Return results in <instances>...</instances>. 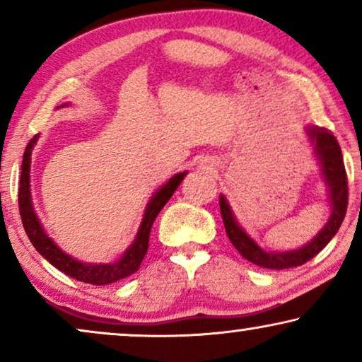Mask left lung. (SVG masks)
Masks as SVG:
<instances>
[{
  "mask_svg": "<svg viewBox=\"0 0 362 362\" xmlns=\"http://www.w3.org/2000/svg\"><path fill=\"white\" fill-rule=\"evenodd\" d=\"M311 143L315 146V153L318 156L321 175L325 177L326 186H328V197L331 202V216L326 226L316 234L315 239L296 250L288 252H267L249 237V234L242 229L239 222L235 221L229 202L224 196H219L221 216L224 221V227L227 237L235 247L237 252L252 264L262 267V269L284 270L293 269V267L303 265L305 262L313 259L316 254L328 245L336 232L339 230L343 219L348 209V176H346L343 155H341L339 143L333 133L326 128L308 127L306 128Z\"/></svg>",
  "mask_w": 362,
  "mask_h": 362,
  "instance_id": "left-lung-1",
  "label": "left lung"
}]
</instances>
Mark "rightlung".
Returning a JSON list of instances; mask_svg holds the SVG:
<instances>
[{
    "label": "right lung",
    "instance_id": "right-lung-1",
    "mask_svg": "<svg viewBox=\"0 0 362 362\" xmlns=\"http://www.w3.org/2000/svg\"><path fill=\"white\" fill-rule=\"evenodd\" d=\"M67 105L69 103H64L61 107ZM37 138L39 135H34L31 138V141L28 143L26 151H24L23 155L21 180H19L18 189L19 214H21L24 230H26L31 244L36 247V250L49 262V264L64 272L66 275L72 276V279H76L78 281H86V284L108 285L135 274V272L140 269L141 262L146 255L153 222H155L156 216L160 214V211L165 207L166 202L170 201L173 192L177 189V186L181 185L182 180H185L187 171L177 173V175L173 176L161 189H158L155 194H153L145 209V216H143L141 226L140 229H138L135 240H133V244L128 247V250L115 262V264H86V262H78L76 259H72L71 255L64 254V252L54 244L52 239H49L47 234L42 229L41 222L37 219L36 211H34L33 207L29 170H31V153L34 145H36Z\"/></svg>",
    "mask_w": 362,
    "mask_h": 362
}]
</instances>
